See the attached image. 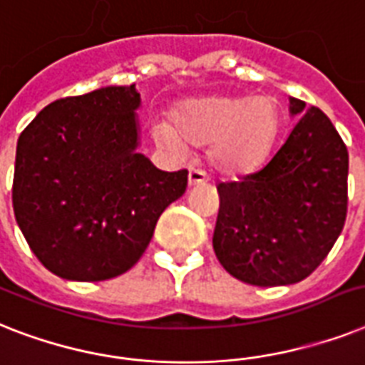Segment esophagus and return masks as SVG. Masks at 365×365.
Here are the masks:
<instances>
[{
    "instance_id": "obj_1",
    "label": "esophagus",
    "mask_w": 365,
    "mask_h": 365,
    "mask_svg": "<svg viewBox=\"0 0 365 365\" xmlns=\"http://www.w3.org/2000/svg\"><path fill=\"white\" fill-rule=\"evenodd\" d=\"M207 182H209V177L205 175V171H201V169H190V173H188V185L197 186L207 185Z\"/></svg>"
}]
</instances>
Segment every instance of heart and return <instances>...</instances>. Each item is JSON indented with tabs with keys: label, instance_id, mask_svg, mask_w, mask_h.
<instances>
[{
	"label": "heart",
	"instance_id": "heart-1",
	"mask_svg": "<svg viewBox=\"0 0 365 365\" xmlns=\"http://www.w3.org/2000/svg\"><path fill=\"white\" fill-rule=\"evenodd\" d=\"M279 133V107L271 96H212L180 105L175 128L153 126L154 139L173 154L211 147V164L230 177L252 173L269 156Z\"/></svg>",
	"mask_w": 365,
	"mask_h": 365
}]
</instances>
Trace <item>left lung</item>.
Segmentation results:
<instances>
[{
    "label": "left lung",
    "instance_id": "left-lung-1",
    "mask_svg": "<svg viewBox=\"0 0 365 365\" xmlns=\"http://www.w3.org/2000/svg\"><path fill=\"white\" fill-rule=\"evenodd\" d=\"M299 116L267 164L237 182H220L212 249L239 281L287 287L324 260L346 217L349 153L319 107L288 98Z\"/></svg>",
    "mask_w": 365,
    "mask_h": 365
}]
</instances>
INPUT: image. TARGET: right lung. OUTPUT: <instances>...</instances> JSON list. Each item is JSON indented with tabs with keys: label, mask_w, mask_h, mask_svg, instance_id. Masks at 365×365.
Segmentation results:
<instances>
[{
	"label": "right lung",
	"mask_w": 365,
	"mask_h": 365,
	"mask_svg": "<svg viewBox=\"0 0 365 365\" xmlns=\"http://www.w3.org/2000/svg\"><path fill=\"white\" fill-rule=\"evenodd\" d=\"M135 84L52 101L20 133L13 180L19 228L54 275L107 281L137 264L188 171L141 154Z\"/></svg>",
	"instance_id": "1"
}]
</instances>
